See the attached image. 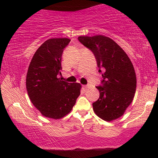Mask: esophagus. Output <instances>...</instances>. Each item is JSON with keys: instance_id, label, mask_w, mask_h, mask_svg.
Wrapping results in <instances>:
<instances>
[{"instance_id": "esophagus-1", "label": "esophagus", "mask_w": 158, "mask_h": 158, "mask_svg": "<svg viewBox=\"0 0 158 158\" xmlns=\"http://www.w3.org/2000/svg\"><path fill=\"white\" fill-rule=\"evenodd\" d=\"M83 88H84L85 89H88V88H90V85H83Z\"/></svg>"}]
</instances>
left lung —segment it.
<instances>
[{"label": "left lung", "mask_w": 158, "mask_h": 158, "mask_svg": "<svg viewBox=\"0 0 158 158\" xmlns=\"http://www.w3.org/2000/svg\"><path fill=\"white\" fill-rule=\"evenodd\" d=\"M97 59L103 73L102 86H97L99 98L93 103L94 111L103 120L113 121L123 115L133 100L137 86L135 68L126 52L105 35L79 36Z\"/></svg>", "instance_id": "8db88e82"}]
</instances>
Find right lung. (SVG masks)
Instances as JSON below:
<instances>
[{
    "mask_svg": "<svg viewBox=\"0 0 158 158\" xmlns=\"http://www.w3.org/2000/svg\"><path fill=\"white\" fill-rule=\"evenodd\" d=\"M70 40L67 38L45 41L32 56L26 78V88L34 106L45 117L59 119L71 111L80 95L79 83L62 81L61 56Z\"/></svg>",
    "mask_w": 158,
    "mask_h": 158,
    "instance_id": "right-lung-1",
    "label": "right lung"
}]
</instances>
